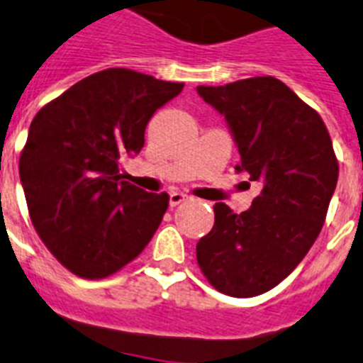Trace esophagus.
<instances>
[{"instance_id": "esophagus-1", "label": "esophagus", "mask_w": 363, "mask_h": 363, "mask_svg": "<svg viewBox=\"0 0 363 363\" xmlns=\"http://www.w3.org/2000/svg\"><path fill=\"white\" fill-rule=\"evenodd\" d=\"M185 200H189L187 194L179 193V191H176V193H170V208H176V206H179L182 202H185Z\"/></svg>"}]
</instances>
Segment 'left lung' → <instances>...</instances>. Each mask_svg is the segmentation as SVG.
Segmentation results:
<instances>
[{
  "mask_svg": "<svg viewBox=\"0 0 363 363\" xmlns=\"http://www.w3.org/2000/svg\"><path fill=\"white\" fill-rule=\"evenodd\" d=\"M196 91L228 122L241 155L235 170L259 189L239 215L215 203L213 228L196 245L199 267L224 295H262L291 274L325 224L340 174L330 135L272 76Z\"/></svg>",
  "mask_w": 363,
  "mask_h": 363,
  "instance_id": "left-lung-1",
  "label": "left lung"
}]
</instances>
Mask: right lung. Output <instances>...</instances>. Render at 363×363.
Returning a JSON list of instances; mask_svg holds the SVG:
<instances>
[{"label":"right lung","mask_w":363,"mask_h":363,"mask_svg":"<svg viewBox=\"0 0 363 363\" xmlns=\"http://www.w3.org/2000/svg\"><path fill=\"white\" fill-rule=\"evenodd\" d=\"M184 83L128 68L77 81L33 118L20 154L31 223L76 277L100 280L133 262L154 238L169 194L125 182L121 160L139 154L155 111Z\"/></svg>","instance_id":"obj_1"}]
</instances>
